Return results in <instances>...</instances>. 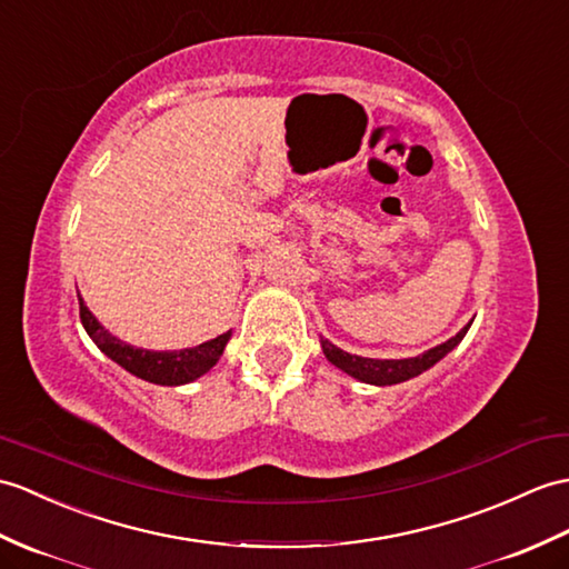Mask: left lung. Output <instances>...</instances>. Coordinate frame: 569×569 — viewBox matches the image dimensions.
<instances>
[{"mask_svg":"<svg viewBox=\"0 0 569 569\" xmlns=\"http://www.w3.org/2000/svg\"><path fill=\"white\" fill-rule=\"evenodd\" d=\"M472 320L460 329L456 337H451L443 345L433 347L425 353L412 356V359H366V356H356L349 353L345 349H339L332 341L320 337V345H322V353L327 356V361L337 366L339 371H345L347 376L368 382V386H378V388H386V386H398V382H405L409 378H417L419 373L429 371L431 366L439 363L446 353H451L463 337L468 335Z\"/></svg>","mask_w":569,"mask_h":569,"instance_id":"left-lung-1","label":"left lung"}]
</instances>
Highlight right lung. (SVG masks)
<instances>
[{
  "instance_id": "right-lung-1",
  "label": "right lung",
  "mask_w": 569,
  "mask_h": 569,
  "mask_svg": "<svg viewBox=\"0 0 569 569\" xmlns=\"http://www.w3.org/2000/svg\"><path fill=\"white\" fill-rule=\"evenodd\" d=\"M77 298H79V317H82V325L87 329V335L91 337V341H94V345L109 356L113 363L126 368V371L133 373L136 378L154 382V386L177 388V386L193 382L196 378H201L220 361V356L232 337V329H228L224 335L189 349H179V351L140 349V347L128 345L123 339L113 337L109 329L97 320V315L87 308V302L82 296H79V290H77Z\"/></svg>"
}]
</instances>
